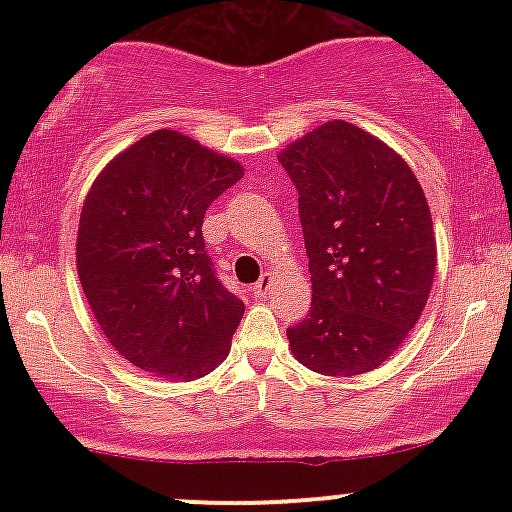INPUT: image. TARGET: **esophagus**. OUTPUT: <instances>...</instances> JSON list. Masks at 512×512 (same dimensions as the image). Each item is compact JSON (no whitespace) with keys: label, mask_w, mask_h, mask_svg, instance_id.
Wrapping results in <instances>:
<instances>
[{"label":"esophagus","mask_w":512,"mask_h":512,"mask_svg":"<svg viewBox=\"0 0 512 512\" xmlns=\"http://www.w3.org/2000/svg\"><path fill=\"white\" fill-rule=\"evenodd\" d=\"M272 281H274V279H272V274L264 272V274H262V279L257 281L255 286H252V293H255V298H264V296H267L269 289H272Z\"/></svg>","instance_id":"obj_1"}]
</instances>
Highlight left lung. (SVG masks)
<instances>
[{
    "instance_id": "1",
    "label": "left lung",
    "mask_w": 512,
    "mask_h": 512,
    "mask_svg": "<svg viewBox=\"0 0 512 512\" xmlns=\"http://www.w3.org/2000/svg\"><path fill=\"white\" fill-rule=\"evenodd\" d=\"M313 281L308 317L286 330L291 354L322 375L383 363L424 313L436 236L419 180L361 127L332 120L286 146Z\"/></svg>"
}]
</instances>
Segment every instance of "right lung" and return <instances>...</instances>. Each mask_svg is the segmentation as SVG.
Instances as JSON below:
<instances>
[{
    "mask_svg": "<svg viewBox=\"0 0 512 512\" xmlns=\"http://www.w3.org/2000/svg\"><path fill=\"white\" fill-rule=\"evenodd\" d=\"M240 178L233 158L156 129L88 190L76 236L81 289L105 339L156 378L197 380L231 351L245 305L214 274L202 223Z\"/></svg>",
    "mask_w": 512,
    "mask_h": 512,
    "instance_id": "add662e5",
    "label": "right lung"
}]
</instances>
